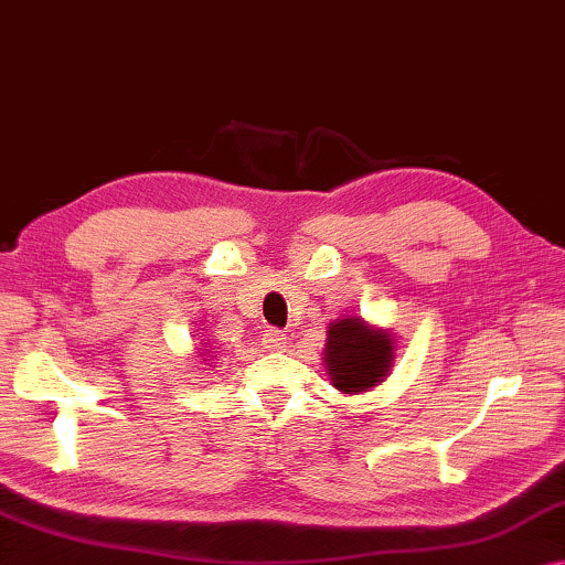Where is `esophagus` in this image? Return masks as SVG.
I'll use <instances>...</instances> for the list:
<instances>
[{
    "label": "esophagus",
    "mask_w": 565,
    "mask_h": 565,
    "mask_svg": "<svg viewBox=\"0 0 565 565\" xmlns=\"http://www.w3.org/2000/svg\"><path fill=\"white\" fill-rule=\"evenodd\" d=\"M285 343H288V338H285L282 331H277V328H270V331L263 333V345L267 351H282Z\"/></svg>",
    "instance_id": "1"
}]
</instances>
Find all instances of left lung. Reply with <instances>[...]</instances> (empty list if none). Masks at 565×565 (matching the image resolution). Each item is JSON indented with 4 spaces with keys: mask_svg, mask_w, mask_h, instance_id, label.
<instances>
[{
    "mask_svg": "<svg viewBox=\"0 0 565 565\" xmlns=\"http://www.w3.org/2000/svg\"><path fill=\"white\" fill-rule=\"evenodd\" d=\"M323 366L341 394H363L376 388L394 366V335L359 316L328 323Z\"/></svg>",
    "mask_w": 565,
    "mask_h": 565,
    "instance_id": "1",
    "label": "left lung"
}]
</instances>
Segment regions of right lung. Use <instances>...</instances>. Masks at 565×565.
<instances>
[{
  "label": "right lung",
  "mask_w": 565,
  "mask_h": 565,
  "mask_svg": "<svg viewBox=\"0 0 565 565\" xmlns=\"http://www.w3.org/2000/svg\"><path fill=\"white\" fill-rule=\"evenodd\" d=\"M199 353H202V355H206V353H210V345H206V343H202V351H199ZM204 361H210V359H204Z\"/></svg>",
  "instance_id": "add662e5"
}]
</instances>
